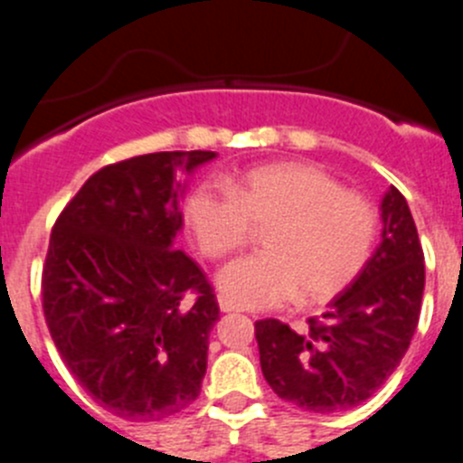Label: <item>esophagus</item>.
<instances>
[{"mask_svg":"<svg viewBox=\"0 0 463 463\" xmlns=\"http://www.w3.org/2000/svg\"><path fill=\"white\" fill-rule=\"evenodd\" d=\"M219 309H222V312H235L237 305L231 303V300H228L226 296H219Z\"/></svg>","mask_w":463,"mask_h":463,"instance_id":"34e87169","label":"esophagus"}]
</instances>
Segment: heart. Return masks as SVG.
I'll return each mask as SVG.
<instances>
[{"instance_id": "b5f03b06", "label": "heart", "mask_w": 463, "mask_h": 463, "mask_svg": "<svg viewBox=\"0 0 463 463\" xmlns=\"http://www.w3.org/2000/svg\"><path fill=\"white\" fill-rule=\"evenodd\" d=\"M185 222L208 260L240 250L264 231L260 255L232 260L217 287L237 307L264 309L296 296L326 303L355 280L378 235V213L366 196L344 190L307 163L260 165L231 178L205 181L185 201Z\"/></svg>"}]
</instances>
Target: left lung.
<instances>
[{
    "instance_id": "obj_1",
    "label": "left lung",
    "mask_w": 463,
    "mask_h": 463,
    "mask_svg": "<svg viewBox=\"0 0 463 463\" xmlns=\"http://www.w3.org/2000/svg\"><path fill=\"white\" fill-rule=\"evenodd\" d=\"M383 241L321 318L296 332L278 318L255 323L269 387L291 405L332 414L369 401L405 357L420 317L423 249L405 196L383 199Z\"/></svg>"
}]
</instances>
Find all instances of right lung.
I'll return each mask as SVG.
<instances>
[{
    "label": "right lung",
    "mask_w": 463,
    "mask_h": 463,
    "mask_svg": "<svg viewBox=\"0 0 463 463\" xmlns=\"http://www.w3.org/2000/svg\"><path fill=\"white\" fill-rule=\"evenodd\" d=\"M214 151H160L83 183L49 237L43 309L70 373L110 414L163 420L196 401L219 305L176 249L183 172Z\"/></svg>",
    "instance_id": "obj_1"
}]
</instances>
